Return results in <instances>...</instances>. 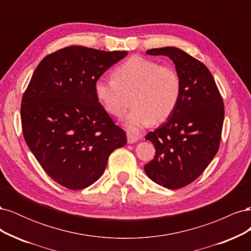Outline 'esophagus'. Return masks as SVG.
I'll list each match as a JSON object with an SVG mask.
<instances>
[{"mask_svg":"<svg viewBox=\"0 0 251 251\" xmlns=\"http://www.w3.org/2000/svg\"><path fill=\"white\" fill-rule=\"evenodd\" d=\"M126 137H127V142L128 143H134L136 141H138V139H139V137H138L137 135H134L132 133H127L126 134Z\"/></svg>","mask_w":251,"mask_h":251,"instance_id":"34e87169","label":"esophagus"}]
</instances>
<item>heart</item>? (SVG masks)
Listing matches in <instances>:
<instances>
[{
  "label": "heart",
  "instance_id": "heart-1",
  "mask_svg": "<svg viewBox=\"0 0 251 251\" xmlns=\"http://www.w3.org/2000/svg\"><path fill=\"white\" fill-rule=\"evenodd\" d=\"M95 94L104 110L116 118L126 115L131 98L133 110L126 126L137 132L172 115L180 98L181 78L171 66L134 56L113 70L112 79H98Z\"/></svg>",
  "mask_w": 251,
  "mask_h": 251
}]
</instances>
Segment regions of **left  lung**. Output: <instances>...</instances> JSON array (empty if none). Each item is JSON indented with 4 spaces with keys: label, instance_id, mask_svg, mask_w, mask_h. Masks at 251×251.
<instances>
[{
    "label": "left lung",
    "instance_id": "obj_1",
    "mask_svg": "<svg viewBox=\"0 0 251 251\" xmlns=\"http://www.w3.org/2000/svg\"><path fill=\"white\" fill-rule=\"evenodd\" d=\"M147 53L173 60L181 78V94L168 121L146 136L156 153L144 172L157 184L178 189L198 178L217 154L224 120L223 98L208 68L199 59L176 47Z\"/></svg>",
    "mask_w": 251,
    "mask_h": 251
}]
</instances>
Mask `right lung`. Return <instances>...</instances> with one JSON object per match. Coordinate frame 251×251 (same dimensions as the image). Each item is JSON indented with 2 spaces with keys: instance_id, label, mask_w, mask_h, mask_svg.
Returning a JSON list of instances; mask_svg holds the SVG:
<instances>
[{
  "instance_id": "add662e5",
  "label": "right lung",
  "mask_w": 251,
  "mask_h": 251,
  "mask_svg": "<svg viewBox=\"0 0 251 251\" xmlns=\"http://www.w3.org/2000/svg\"><path fill=\"white\" fill-rule=\"evenodd\" d=\"M126 51L69 46L45 56L22 97L28 148L56 183L81 189L101 177L113 151L126 143L95 94V82Z\"/></svg>"
}]
</instances>
